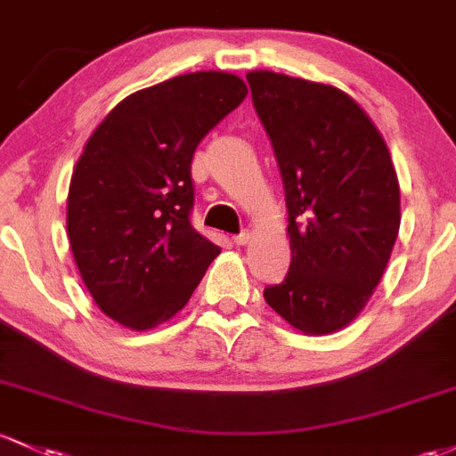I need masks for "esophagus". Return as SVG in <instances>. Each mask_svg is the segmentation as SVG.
Instances as JSON below:
<instances>
[{
	"label": "esophagus",
	"instance_id": "obj_1",
	"mask_svg": "<svg viewBox=\"0 0 456 456\" xmlns=\"http://www.w3.org/2000/svg\"><path fill=\"white\" fill-rule=\"evenodd\" d=\"M248 242H251V232H242L238 236H233V244H238V247H244Z\"/></svg>",
	"mask_w": 456,
	"mask_h": 456
}]
</instances>
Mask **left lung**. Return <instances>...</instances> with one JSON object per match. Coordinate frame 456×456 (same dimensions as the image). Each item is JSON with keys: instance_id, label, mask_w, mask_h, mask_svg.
<instances>
[{"instance_id": "obj_1", "label": "left lung", "mask_w": 456, "mask_h": 456, "mask_svg": "<svg viewBox=\"0 0 456 456\" xmlns=\"http://www.w3.org/2000/svg\"><path fill=\"white\" fill-rule=\"evenodd\" d=\"M285 186L292 262L264 298L289 327L329 335L362 314L400 229L387 142L344 90L274 71L247 73Z\"/></svg>"}]
</instances>
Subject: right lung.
Returning a JSON list of instances; mask_svg holds the SVG:
<instances>
[{"label":"right lung","mask_w":456,"mask_h":456,"mask_svg":"<svg viewBox=\"0 0 456 456\" xmlns=\"http://www.w3.org/2000/svg\"><path fill=\"white\" fill-rule=\"evenodd\" d=\"M247 93L233 73L177 75L125 97L84 144L69 186V242L90 297L121 327L171 320L220 255L190 224V164Z\"/></svg>","instance_id":"add662e5"}]
</instances>
